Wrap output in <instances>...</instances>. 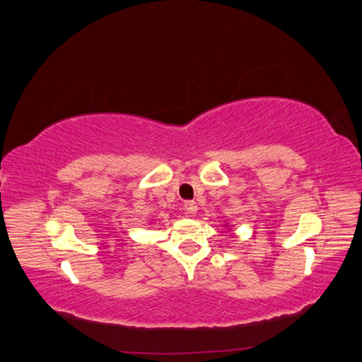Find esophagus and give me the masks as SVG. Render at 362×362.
<instances>
[{"label": "esophagus", "mask_w": 362, "mask_h": 362, "mask_svg": "<svg viewBox=\"0 0 362 362\" xmlns=\"http://www.w3.org/2000/svg\"><path fill=\"white\" fill-rule=\"evenodd\" d=\"M184 208L185 211H187L190 216H194L196 213H198V204H196L194 201H187L184 204Z\"/></svg>", "instance_id": "obj_1"}]
</instances>
